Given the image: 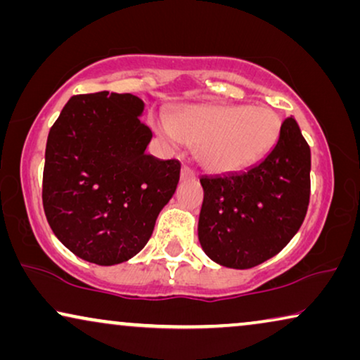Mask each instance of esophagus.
<instances>
[{"label":"esophagus","instance_id":"1","mask_svg":"<svg viewBox=\"0 0 360 360\" xmlns=\"http://www.w3.org/2000/svg\"><path fill=\"white\" fill-rule=\"evenodd\" d=\"M180 176H181V180H191V179H195V172L191 170L188 165H184L181 167Z\"/></svg>","mask_w":360,"mask_h":360}]
</instances>
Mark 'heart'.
I'll return each instance as SVG.
<instances>
[{"label":"heart","mask_w":360,"mask_h":360,"mask_svg":"<svg viewBox=\"0 0 360 360\" xmlns=\"http://www.w3.org/2000/svg\"><path fill=\"white\" fill-rule=\"evenodd\" d=\"M152 126L170 144L198 147L201 165L214 175L239 174L259 164L280 134V117L267 106L191 105L172 121L157 117Z\"/></svg>","instance_id":"b5f03b06"}]
</instances>
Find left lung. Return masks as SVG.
<instances>
[{
	"label": "left lung",
	"mask_w": 360,
	"mask_h": 360,
	"mask_svg": "<svg viewBox=\"0 0 360 360\" xmlns=\"http://www.w3.org/2000/svg\"><path fill=\"white\" fill-rule=\"evenodd\" d=\"M311 152L293 117L280 126L259 164L231 175L201 176V249L213 262L250 269L277 255L298 233L309 203Z\"/></svg>",
	"instance_id": "obj_1"
}]
</instances>
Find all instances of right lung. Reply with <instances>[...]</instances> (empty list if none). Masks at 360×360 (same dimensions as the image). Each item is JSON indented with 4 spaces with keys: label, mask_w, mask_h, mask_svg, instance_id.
Wrapping results in <instances>:
<instances>
[{
    "label": "right lung",
    "mask_w": 360,
    "mask_h": 360,
    "mask_svg": "<svg viewBox=\"0 0 360 360\" xmlns=\"http://www.w3.org/2000/svg\"><path fill=\"white\" fill-rule=\"evenodd\" d=\"M144 101L100 91L77 95L47 137L42 203L57 239L96 265L141 252L174 196L180 162L146 154Z\"/></svg>",
    "instance_id": "add662e5"
}]
</instances>
